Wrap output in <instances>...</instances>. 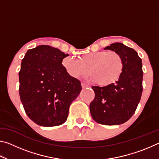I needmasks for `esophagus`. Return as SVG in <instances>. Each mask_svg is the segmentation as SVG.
Wrapping results in <instances>:
<instances>
[{"label": "esophagus", "instance_id": "1", "mask_svg": "<svg viewBox=\"0 0 159 159\" xmlns=\"http://www.w3.org/2000/svg\"><path fill=\"white\" fill-rule=\"evenodd\" d=\"M81 87L83 88H85L88 87V85L87 84H85V83H81Z\"/></svg>", "mask_w": 159, "mask_h": 159}]
</instances>
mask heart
Returning <instances> with one entry per match:
<instances>
[{"instance_id": "heart-1", "label": "heart", "mask_w": 159, "mask_h": 159, "mask_svg": "<svg viewBox=\"0 0 159 159\" xmlns=\"http://www.w3.org/2000/svg\"><path fill=\"white\" fill-rule=\"evenodd\" d=\"M62 64L66 73L74 79H80L89 74L90 79L102 87L116 83L124 70V61L115 51H98L85 54L79 59H64Z\"/></svg>"}]
</instances>
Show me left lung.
Returning a JSON list of instances; mask_svg holds the SVG:
<instances>
[{"mask_svg":"<svg viewBox=\"0 0 159 159\" xmlns=\"http://www.w3.org/2000/svg\"><path fill=\"white\" fill-rule=\"evenodd\" d=\"M105 50L118 52L124 61V70L118 81L107 87L92 86L95 98L90 104L93 120L102 125H120L128 121L135 112L142 93V63L138 52L120 43Z\"/></svg>","mask_w":159,"mask_h":159,"instance_id":"left-lung-1","label":"left lung"}]
</instances>
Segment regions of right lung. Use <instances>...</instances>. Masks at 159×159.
Masks as SVG:
<instances>
[{"label": "right lung", "mask_w": 159, "mask_h": 159, "mask_svg": "<svg viewBox=\"0 0 159 159\" xmlns=\"http://www.w3.org/2000/svg\"><path fill=\"white\" fill-rule=\"evenodd\" d=\"M68 54L49 45L26 52L19 72L20 96L26 115L36 124H63L69 109L81 91L79 80L66 73L61 62Z\"/></svg>", "instance_id": "1"}]
</instances>
